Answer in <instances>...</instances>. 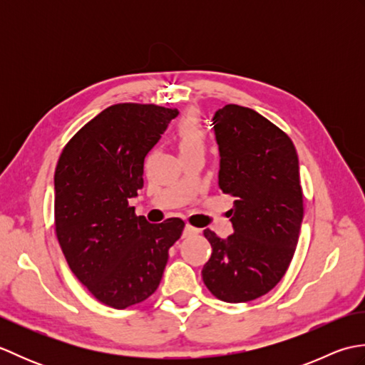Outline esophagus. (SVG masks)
<instances>
[{
    "instance_id": "34e87169",
    "label": "esophagus",
    "mask_w": 365,
    "mask_h": 365,
    "mask_svg": "<svg viewBox=\"0 0 365 365\" xmlns=\"http://www.w3.org/2000/svg\"><path fill=\"white\" fill-rule=\"evenodd\" d=\"M197 234H200V229L191 226V224H187V226H185V229H183L185 237H191V235H197Z\"/></svg>"
}]
</instances>
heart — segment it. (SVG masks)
<instances>
[{
  "label": "heart",
  "instance_id": "1",
  "mask_svg": "<svg viewBox=\"0 0 365 365\" xmlns=\"http://www.w3.org/2000/svg\"><path fill=\"white\" fill-rule=\"evenodd\" d=\"M177 141L182 153H195L204 152L207 145V133L200 127V123L195 114H190L178 122L177 130Z\"/></svg>",
  "mask_w": 365,
  "mask_h": 365
}]
</instances>
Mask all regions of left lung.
<instances>
[{"mask_svg": "<svg viewBox=\"0 0 365 365\" xmlns=\"http://www.w3.org/2000/svg\"><path fill=\"white\" fill-rule=\"evenodd\" d=\"M212 122L218 187L235 199L227 212L234 234L204 230L212 255L202 279L218 299L246 302L274 289L297 250L304 215L298 155L289 135L251 108L226 105Z\"/></svg>", "mask_w": 365, "mask_h": 365, "instance_id": "obj_1", "label": "left lung"}]
</instances>
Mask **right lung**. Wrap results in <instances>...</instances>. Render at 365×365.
I'll return each mask as SVG.
<instances>
[{
    "instance_id": "right-lung-1",
    "label": "right lung",
    "mask_w": 365,
    "mask_h": 365,
    "mask_svg": "<svg viewBox=\"0 0 365 365\" xmlns=\"http://www.w3.org/2000/svg\"><path fill=\"white\" fill-rule=\"evenodd\" d=\"M178 111L153 103L108 106L71 138L54 170V230L76 279L105 306L127 309L158 289L185 222L136 216L144 160Z\"/></svg>"
}]
</instances>
